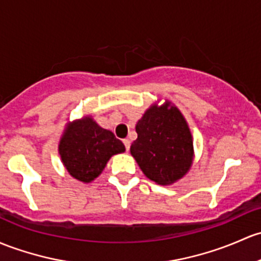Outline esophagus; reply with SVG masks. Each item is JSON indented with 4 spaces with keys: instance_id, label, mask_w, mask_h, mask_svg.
Wrapping results in <instances>:
<instances>
[{
    "instance_id": "34e87169",
    "label": "esophagus",
    "mask_w": 261,
    "mask_h": 261,
    "mask_svg": "<svg viewBox=\"0 0 261 261\" xmlns=\"http://www.w3.org/2000/svg\"><path fill=\"white\" fill-rule=\"evenodd\" d=\"M122 142H123V145H125V147H126V150H130V145H131V141L128 139H123L122 140Z\"/></svg>"
}]
</instances>
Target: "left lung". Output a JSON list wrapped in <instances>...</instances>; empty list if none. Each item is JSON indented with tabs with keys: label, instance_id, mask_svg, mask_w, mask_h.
Wrapping results in <instances>:
<instances>
[{
	"label": "left lung",
	"instance_id": "left-lung-1",
	"mask_svg": "<svg viewBox=\"0 0 261 261\" xmlns=\"http://www.w3.org/2000/svg\"><path fill=\"white\" fill-rule=\"evenodd\" d=\"M136 133L131 155L150 180L170 185L188 172L193 164V138L175 106H151L136 125Z\"/></svg>",
	"mask_w": 261,
	"mask_h": 261
}]
</instances>
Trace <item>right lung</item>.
<instances>
[{"instance_id": "add662e5", "label": "right lung", "mask_w": 261, "mask_h": 261, "mask_svg": "<svg viewBox=\"0 0 261 261\" xmlns=\"http://www.w3.org/2000/svg\"><path fill=\"white\" fill-rule=\"evenodd\" d=\"M59 151L71 176L90 182L102 172L112 155L125 151V146L111 131L85 117L66 128Z\"/></svg>"}]
</instances>
